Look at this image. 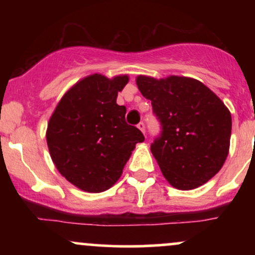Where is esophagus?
<instances>
[{"label":"esophagus","mask_w":255,"mask_h":255,"mask_svg":"<svg viewBox=\"0 0 255 255\" xmlns=\"http://www.w3.org/2000/svg\"><path fill=\"white\" fill-rule=\"evenodd\" d=\"M137 128H139V129L141 130L142 133H145V124H144V122H139V125H137Z\"/></svg>","instance_id":"1"}]
</instances>
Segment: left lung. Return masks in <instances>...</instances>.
<instances>
[{
	"instance_id": "1",
	"label": "left lung",
	"mask_w": 255,
	"mask_h": 255,
	"mask_svg": "<svg viewBox=\"0 0 255 255\" xmlns=\"http://www.w3.org/2000/svg\"><path fill=\"white\" fill-rule=\"evenodd\" d=\"M137 89L150 99L160 134L151 152L169 183L181 191L198 188L215 176L229 152L231 115L203 83L171 75L136 78Z\"/></svg>"
}]
</instances>
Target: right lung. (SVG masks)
Instances as JSON below:
<instances>
[{"instance_id": "right-lung-1", "label": "right lung", "mask_w": 255, "mask_h": 255, "mask_svg": "<svg viewBox=\"0 0 255 255\" xmlns=\"http://www.w3.org/2000/svg\"><path fill=\"white\" fill-rule=\"evenodd\" d=\"M127 75L92 74L63 96L46 129L49 152L57 170L85 192L109 189L121 177L142 133L126 122V107L116 103Z\"/></svg>"}]
</instances>
